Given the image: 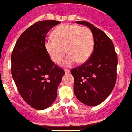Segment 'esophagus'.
Listing matches in <instances>:
<instances>
[{
	"mask_svg": "<svg viewBox=\"0 0 132 132\" xmlns=\"http://www.w3.org/2000/svg\"><path fill=\"white\" fill-rule=\"evenodd\" d=\"M65 73L70 72V70H69V69H65Z\"/></svg>",
	"mask_w": 132,
	"mask_h": 132,
	"instance_id": "esophagus-1",
	"label": "esophagus"
}]
</instances>
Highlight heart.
I'll return each instance as SVG.
<instances>
[{"label": "heart", "mask_w": 132, "mask_h": 132, "mask_svg": "<svg viewBox=\"0 0 132 132\" xmlns=\"http://www.w3.org/2000/svg\"><path fill=\"white\" fill-rule=\"evenodd\" d=\"M53 38L45 40L44 45L53 62L58 63L66 53L68 54L62 65L70 67L78 62H87L92 54L94 47V38L88 27L75 24H62L53 31Z\"/></svg>", "instance_id": "heart-1"}]
</instances>
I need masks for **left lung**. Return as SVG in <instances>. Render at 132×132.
I'll return each instance as SVG.
<instances>
[{"label": "left lung", "mask_w": 132, "mask_h": 132, "mask_svg": "<svg viewBox=\"0 0 132 132\" xmlns=\"http://www.w3.org/2000/svg\"><path fill=\"white\" fill-rule=\"evenodd\" d=\"M94 38V47L86 63L71 70L74 78V92L79 101L94 106L103 102L113 89L117 77V56L112 40L103 31L85 21Z\"/></svg>", "instance_id": "8db88e82"}]
</instances>
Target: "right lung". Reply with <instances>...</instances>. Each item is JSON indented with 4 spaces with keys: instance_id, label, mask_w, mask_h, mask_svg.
I'll return each mask as SVG.
<instances>
[{
    "instance_id": "obj_1",
    "label": "right lung",
    "mask_w": 132,
    "mask_h": 132,
    "mask_svg": "<svg viewBox=\"0 0 132 132\" xmlns=\"http://www.w3.org/2000/svg\"><path fill=\"white\" fill-rule=\"evenodd\" d=\"M60 22L34 23L19 38L11 54V74L23 100L36 110L47 109L57 97L65 72L52 62L44 45L49 30Z\"/></svg>"
}]
</instances>
